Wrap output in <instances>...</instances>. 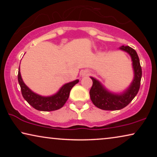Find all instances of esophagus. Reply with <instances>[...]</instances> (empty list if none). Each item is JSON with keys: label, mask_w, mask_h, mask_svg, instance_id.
I'll return each instance as SVG.
<instances>
[{"label": "esophagus", "mask_w": 157, "mask_h": 157, "mask_svg": "<svg viewBox=\"0 0 157 157\" xmlns=\"http://www.w3.org/2000/svg\"><path fill=\"white\" fill-rule=\"evenodd\" d=\"M89 75V71L88 70H83L81 71V76H86Z\"/></svg>", "instance_id": "esophagus-1"}]
</instances>
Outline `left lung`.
<instances>
[{
	"label": "left lung",
	"instance_id": "1",
	"mask_svg": "<svg viewBox=\"0 0 157 157\" xmlns=\"http://www.w3.org/2000/svg\"><path fill=\"white\" fill-rule=\"evenodd\" d=\"M119 49L128 53L132 58L134 79L127 89L121 94H115L108 91L97 79L91 77L93 81L89 92L91 100L96 107L103 110L116 111L124 108L134 99L140 88L142 71L137 53L128 46H122Z\"/></svg>",
	"mask_w": 157,
	"mask_h": 157
}]
</instances>
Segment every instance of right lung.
Masks as SVG:
<instances>
[{
  "label": "right lung",
  "mask_w": 157,
  "mask_h": 157,
  "mask_svg": "<svg viewBox=\"0 0 157 157\" xmlns=\"http://www.w3.org/2000/svg\"><path fill=\"white\" fill-rule=\"evenodd\" d=\"M18 80L24 99L36 110L43 111H56L63 107L69 97L71 90L79 81L78 79H76L71 82L66 83L54 95L42 96L34 93L25 84L21 78L20 66L18 69Z\"/></svg>",
  "instance_id": "add662e5"
}]
</instances>
